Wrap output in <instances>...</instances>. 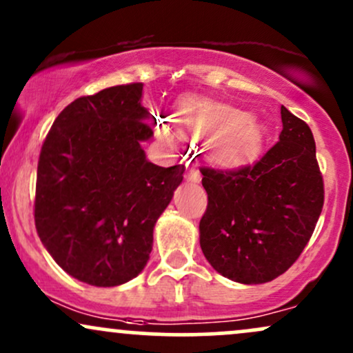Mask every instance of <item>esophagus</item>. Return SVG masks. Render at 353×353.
<instances>
[{"label":"esophagus","mask_w":353,"mask_h":353,"mask_svg":"<svg viewBox=\"0 0 353 353\" xmlns=\"http://www.w3.org/2000/svg\"><path fill=\"white\" fill-rule=\"evenodd\" d=\"M185 179L192 181V182H199V181H201V172H199V169H196V168H188V171H185Z\"/></svg>","instance_id":"esophagus-1"}]
</instances>
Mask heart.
<instances>
[{
    "mask_svg": "<svg viewBox=\"0 0 353 353\" xmlns=\"http://www.w3.org/2000/svg\"><path fill=\"white\" fill-rule=\"evenodd\" d=\"M176 124L179 133L169 119H157V136L165 143H176L179 134L192 141L214 137L210 157L222 165H239L254 159L264 141V129L254 117L208 99L182 101L177 106Z\"/></svg>",
    "mask_w": 353,
    "mask_h": 353,
    "instance_id": "b5f03b06",
    "label": "heart"
}]
</instances>
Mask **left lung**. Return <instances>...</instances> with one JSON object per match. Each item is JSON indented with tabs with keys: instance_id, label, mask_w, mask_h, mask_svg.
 Masks as SVG:
<instances>
[{
	"instance_id": "left-lung-1",
	"label": "left lung",
	"mask_w": 353,
	"mask_h": 353,
	"mask_svg": "<svg viewBox=\"0 0 353 353\" xmlns=\"http://www.w3.org/2000/svg\"><path fill=\"white\" fill-rule=\"evenodd\" d=\"M279 141L254 164L201 168L208 209L199 222L209 264L241 283L282 275L310 241L323 208V179L305 121L281 108Z\"/></svg>"
}]
</instances>
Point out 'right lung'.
<instances>
[{
	"instance_id": "add662e5",
	"label": "right lung",
	"mask_w": 353,
	"mask_h": 353,
	"mask_svg": "<svg viewBox=\"0 0 353 353\" xmlns=\"http://www.w3.org/2000/svg\"><path fill=\"white\" fill-rule=\"evenodd\" d=\"M143 83L106 88L68 104L38 161L34 225L68 274L96 287L134 279L152 250V230L182 182L184 165L145 159L152 136Z\"/></svg>"
}]
</instances>
